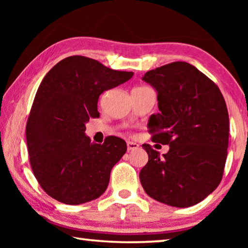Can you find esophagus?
Returning a JSON list of instances; mask_svg holds the SVG:
<instances>
[{
	"label": "esophagus",
	"instance_id": "34e87169",
	"mask_svg": "<svg viewBox=\"0 0 248 248\" xmlns=\"http://www.w3.org/2000/svg\"><path fill=\"white\" fill-rule=\"evenodd\" d=\"M127 148H128V151H133V150H137L140 148V145L136 143V142H131V141H128L127 142Z\"/></svg>",
	"mask_w": 248,
	"mask_h": 248
}]
</instances>
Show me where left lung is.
I'll return each instance as SVG.
<instances>
[{
	"instance_id": "left-lung-1",
	"label": "left lung",
	"mask_w": 248,
	"mask_h": 248,
	"mask_svg": "<svg viewBox=\"0 0 248 248\" xmlns=\"http://www.w3.org/2000/svg\"><path fill=\"white\" fill-rule=\"evenodd\" d=\"M157 92L159 112L150 117L153 142L140 182L151 198L177 208L195 205L219 186L229 146V112L215 82L187 62H173L142 78Z\"/></svg>"
}]
</instances>
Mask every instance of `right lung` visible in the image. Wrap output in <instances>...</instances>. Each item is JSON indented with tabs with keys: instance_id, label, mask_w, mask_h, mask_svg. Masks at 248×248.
I'll use <instances>...</instances> for the list:
<instances>
[{
	"instance_id": "1",
	"label": "right lung",
	"mask_w": 248,
	"mask_h": 248,
	"mask_svg": "<svg viewBox=\"0 0 248 248\" xmlns=\"http://www.w3.org/2000/svg\"><path fill=\"white\" fill-rule=\"evenodd\" d=\"M132 75L83 56L65 58L46 74L28 117L26 140L33 175L53 199L81 204L107 189L127 144L114 136L93 143L85 124L99 117V95Z\"/></svg>"
}]
</instances>
